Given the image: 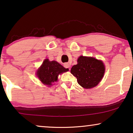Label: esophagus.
<instances>
[{
  "label": "esophagus",
  "instance_id": "obj_1",
  "mask_svg": "<svg viewBox=\"0 0 133 133\" xmlns=\"http://www.w3.org/2000/svg\"><path fill=\"white\" fill-rule=\"evenodd\" d=\"M64 66L66 68H68L69 70H70V64L69 63H64Z\"/></svg>",
  "mask_w": 133,
  "mask_h": 133
}]
</instances>
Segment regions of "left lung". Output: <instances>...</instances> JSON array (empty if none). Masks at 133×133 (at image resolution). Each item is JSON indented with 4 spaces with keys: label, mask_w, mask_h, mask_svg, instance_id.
Listing matches in <instances>:
<instances>
[{
    "label": "left lung",
    "mask_w": 133,
    "mask_h": 133,
    "mask_svg": "<svg viewBox=\"0 0 133 133\" xmlns=\"http://www.w3.org/2000/svg\"><path fill=\"white\" fill-rule=\"evenodd\" d=\"M103 62L92 57L80 56L77 64L71 69V73L77 78V83L83 88L90 89L99 84L105 73Z\"/></svg>",
    "instance_id": "8db88e82"
}]
</instances>
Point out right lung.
I'll return each instance as SVG.
<instances>
[{
    "instance_id": "obj_1",
    "label": "right lung",
    "mask_w": 133,
    "mask_h": 133,
    "mask_svg": "<svg viewBox=\"0 0 133 133\" xmlns=\"http://www.w3.org/2000/svg\"><path fill=\"white\" fill-rule=\"evenodd\" d=\"M68 70V68H65L57 62L50 61L48 59H46L37 70L36 75L43 84L51 86L52 83L57 81L59 74Z\"/></svg>"
}]
</instances>
